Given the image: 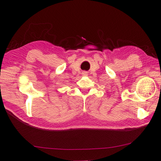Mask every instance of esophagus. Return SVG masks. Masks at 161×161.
Here are the masks:
<instances>
[{
	"label": "esophagus",
	"instance_id": "esophagus-1",
	"mask_svg": "<svg viewBox=\"0 0 161 161\" xmlns=\"http://www.w3.org/2000/svg\"><path fill=\"white\" fill-rule=\"evenodd\" d=\"M83 75H87V72H83Z\"/></svg>",
	"mask_w": 161,
	"mask_h": 161
}]
</instances>
